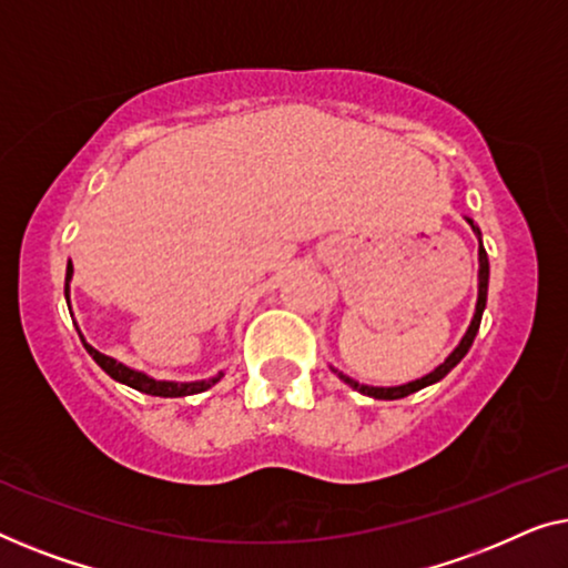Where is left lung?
<instances>
[{
    "label": "left lung",
    "mask_w": 568,
    "mask_h": 568,
    "mask_svg": "<svg viewBox=\"0 0 568 568\" xmlns=\"http://www.w3.org/2000/svg\"><path fill=\"white\" fill-rule=\"evenodd\" d=\"M466 221H468L470 231H474L476 239H478V298H476L474 318H470L468 329H466V334H463V337H460L458 347H455L453 353L447 355L445 361H443L440 365H437L433 373L422 375V378H417V381L402 383V386H367V383H361V381L349 378V375L339 373L337 367H332V371L337 373L339 378L345 381L349 388L361 390V394H365V396L383 398V402H394V398H404V396L414 394V390H422V388L433 386V383H437V381H443L445 375L450 373L453 367L463 361V357H466V353L470 349V345H474V339H476V334H478V326H481V316H484V308H486V293H489V257H486V250H484V242H481V229H478L476 223H474V219H468V215H466Z\"/></svg>",
    "instance_id": "1"
}]
</instances>
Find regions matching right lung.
<instances>
[{"instance_id":"add662e5","label":"right lung","mask_w":568,"mask_h":568,"mask_svg":"<svg viewBox=\"0 0 568 568\" xmlns=\"http://www.w3.org/2000/svg\"><path fill=\"white\" fill-rule=\"evenodd\" d=\"M71 275H74V267H71V262L67 265V283H63V295H67V306L71 311ZM77 326V324H74ZM79 332V326H77ZM79 339H82V345L87 353H90V357L94 363H98L102 371H105L110 378L123 383V386H131L135 390H141V394H149V396H162V398H178V396H193V394H201V390H207L211 386H215L223 378V371L219 375H213V378H203V381H159V378H151V375H146L143 371H135V367H128L123 363H118L115 357L110 355H102L100 349H94L90 342L84 339V334L79 332Z\"/></svg>"}]
</instances>
